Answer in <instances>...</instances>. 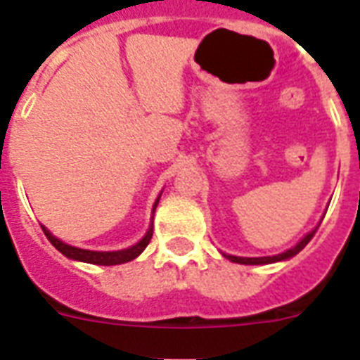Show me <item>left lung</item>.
I'll list each match as a JSON object with an SVG mask.
<instances>
[{
  "label": "left lung",
  "instance_id": "left-lung-1",
  "mask_svg": "<svg viewBox=\"0 0 360 360\" xmlns=\"http://www.w3.org/2000/svg\"><path fill=\"white\" fill-rule=\"evenodd\" d=\"M318 230V228H316ZM316 230L310 231L304 239L301 240V243H297L293 248H290L288 252H284V254H278V256H267V257H237V256H224L230 259V262H236V263H243V265H263V263H274V262H280V259H288V257L295 256V254H299V252L304 248V246L310 243V239L314 237V233H316Z\"/></svg>",
  "mask_w": 360,
  "mask_h": 360
}]
</instances>
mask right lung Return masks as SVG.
<instances>
[{"mask_svg":"<svg viewBox=\"0 0 360 360\" xmlns=\"http://www.w3.org/2000/svg\"><path fill=\"white\" fill-rule=\"evenodd\" d=\"M158 203V200H157ZM157 203H155V209H157ZM44 231V236L48 237V240L52 243L56 248H58L63 256L70 257V259H78V262H86V263H93V265H120V263H127L130 259H134L141 254V252L146 250V246L149 245V240L153 237V226L149 228V231L146 233V237L140 240V243H136L134 246H130V248H124V250H117V252H93V250H84V248H75V246L65 245L63 240L56 239V237L46 230V228H42Z\"/></svg>","mask_w":360,"mask_h":360,"instance_id":"obj_1","label":"right lung"}]
</instances>
